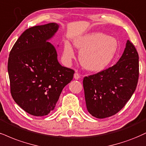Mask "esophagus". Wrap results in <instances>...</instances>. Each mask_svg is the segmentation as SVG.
<instances>
[{
  "mask_svg": "<svg viewBox=\"0 0 146 146\" xmlns=\"http://www.w3.org/2000/svg\"><path fill=\"white\" fill-rule=\"evenodd\" d=\"M80 74H79L78 72L76 71L74 74V78L75 79V80H78V79H80Z\"/></svg>",
  "mask_w": 146,
  "mask_h": 146,
  "instance_id": "esophagus-1",
  "label": "esophagus"
}]
</instances>
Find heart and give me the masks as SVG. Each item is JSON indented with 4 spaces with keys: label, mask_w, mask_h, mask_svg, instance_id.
<instances>
[{
    "label": "heart",
    "mask_w": 146,
    "mask_h": 146,
    "mask_svg": "<svg viewBox=\"0 0 146 146\" xmlns=\"http://www.w3.org/2000/svg\"><path fill=\"white\" fill-rule=\"evenodd\" d=\"M74 45L80 51L79 59L82 66L87 71L99 72L112 62L119 45L113 36L101 33H91L77 37ZM63 55L68 62L75 58L74 50L67 41L64 43Z\"/></svg>",
    "instance_id": "heart-1"
}]
</instances>
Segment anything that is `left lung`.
<instances>
[{
    "instance_id": "obj_1",
    "label": "left lung",
    "mask_w": 146,
    "mask_h": 146,
    "mask_svg": "<svg viewBox=\"0 0 146 146\" xmlns=\"http://www.w3.org/2000/svg\"><path fill=\"white\" fill-rule=\"evenodd\" d=\"M138 78L139 55L133 43L128 40L116 64L84 78L88 111L96 118L115 115L131 99L136 89Z\"/></svg>"
}]
</instances>
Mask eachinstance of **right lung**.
<instances>
[{
	"label": "right lung",
	"instance_id": "right-lung-1",
	"mask_svg": "<svg viewBox=\"0 0 146 146\" xmlns=\"http://www.w3.org/2000/svg\"><path fill=\"white\" fill-rule=\"evenodd\" d=\"M56 23L26 30L12 47L8 60L11 96L22 110L35 116L54 110L62 89L75 71L58 62L49 40L58 30Z\"/></svg>",
	"mask_w": 146,
	"mask_h": 146
}]
</instances>
